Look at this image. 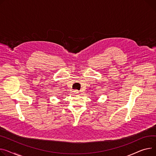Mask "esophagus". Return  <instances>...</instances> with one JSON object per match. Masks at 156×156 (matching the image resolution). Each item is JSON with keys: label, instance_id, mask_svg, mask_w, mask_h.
<instances>
[{"label": "esophagus", "instance_id": "obj_1", "mask_svg": "<svg viewBox=\"0 0 156 156\" xmlns=\"http://www.w3.org/2000/svg\"><path fill=\"white\" fill-rule=\"evenodd\" d=\"M74 93H76V94H77V93H79V91L77 90H74Z\"/></svg>", "mask_w": 156, "mask_h": 156}]
</instances>
